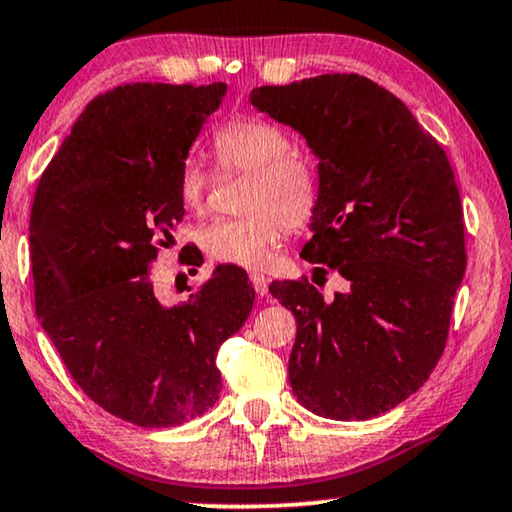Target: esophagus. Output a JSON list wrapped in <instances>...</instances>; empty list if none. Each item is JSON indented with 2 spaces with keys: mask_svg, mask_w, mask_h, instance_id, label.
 Segmentation results:
<instances>
[{
  "mask_svg": "<svg viewBox=\"0 0 512 512\" xmlns=\"http://www.w3.org/2000/svg\"><path fill=\"white\" fill-rule=\"evenodd\" d=\"M249 281L258 295H267V277L263 272H249Z\"/></svg>",
  "mask_w": 512,
  "mask_h": 512,
  "instance_id": "1",
  "label": "esophagus"
}]
</instances>
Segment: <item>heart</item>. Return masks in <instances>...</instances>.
Listing matches in <instances>:
<instances>
[{"instance_id": "b5f03b06", "label": "heart", "mask_w": 512, "mask_h": 512, "mask_svg": "<svg viewBox=\"0 0 512 512\" xmlns=\"http://www.w3.org/2000/svg\"><path fill=\"white\" fill-rule=\"evenodd\" d=\"M212 155L219 169L247 174L240 217H217L199 229L201 249L215 261L263 267L288 229H300L318 208L320 180L309 157L290 151V137L256 116H233L212 135ZM178 201L201 212L208 196V176L194 157L180 164Z\"/></svg>"}]
</instances>
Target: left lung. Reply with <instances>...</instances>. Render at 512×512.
Segmentation results:
<instances>
[{
    "mask_svg": "<svg viewBox=\"0 0 512 512\" xmlns=\"http://www.w3.org/2000/svg\"><path fill=\"white\" fill-rule=\"evenodd\" d=\"M251 102L293 125L320 157V199L302 258L345 293L325 302L302 277L270 293L293 311L290 387L336 421L389 412L442 359L467 267L465 215L451 162L405 102L364 75L256 86Z\"/></svg>",
    "mask_w": 512,
    "mask_h": 512,
    "instance_id": "1",
    "label": "left lung"
}]
</instances>
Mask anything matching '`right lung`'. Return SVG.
Wrapping results in <instances>:
<instances>
[{
    "mask_svg": "<svg viewBox=\"0 0 512 512\" xmlns=\"http://www.w3.org/2000/svg\"><path fill=\"white\" fill-rule=\"evenodd\" d=\"M224 93V82L100 93L31 206L36 316L77 387L141 428L180 426L217 403L219 345L254 306L240 267L212 270L178 306L153 293V263L185 215L178 169Z\"/></svg>",
    "mask_w": 512,
    "mask_h": 512,
    "instance_id": "obj_1",
    "label": "right lung"
}]
</instances>
